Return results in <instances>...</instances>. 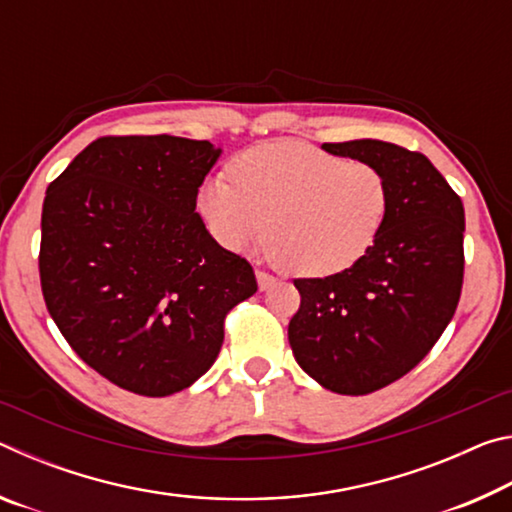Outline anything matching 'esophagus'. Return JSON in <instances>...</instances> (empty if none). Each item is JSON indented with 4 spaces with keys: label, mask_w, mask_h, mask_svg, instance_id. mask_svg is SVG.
<instances>
[{
    "label": "esophagus",
    "mask_w": 512,
    "mask_h": 512,
    "mask_svg": "<svg viewBox=\"0 0 512 512\" xmlns=\"http://www.w3.org/2000/svg\"><path fill=\"white\" fill-rule=\"evenodd\" d=\"M255 275H257V284H259V289H262V291L271 289L273 284H275V275H271V273H266V271H257Z\"/></svg>",
    "instance_id": "34e87169"
}]
</instances>
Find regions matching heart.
<instances>
[{"instance_id": "heart-1", "label": "heart", "mask_w": 512, "mask_h": 512, "mask_svg": "<svg viewBox=\"0 0 512 512\" xmlns=\"http://www.w3.org/2000/svg\"><path fill=\"white\" fill-rule=\"evenodd\" d=\"M228 178L198 187L196 210L228 250L266 235L268 250L300 277L350 271L375 248L391 216V183L377 164L302 142H268L228 162Z\"/></svg>"}]
</instances>
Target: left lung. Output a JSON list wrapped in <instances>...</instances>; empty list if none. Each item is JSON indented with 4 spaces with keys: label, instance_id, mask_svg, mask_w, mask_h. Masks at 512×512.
<instances>
[{
    "label": "left lung",
    "instance_id": "obj_1",
    "mask_svg": "<svg viewBox=\"0 0 512 512\" xmlns=\"http://www.w3.org/2000/svg\"><path fill=\"white\" fill-rule=\"evenodd\" d=\"M368 160L391 183V216L375 248L329 277H298L300 309L289 343L300 368L327 391L366 395L413 370L461 300L463 203L420 151L381 140L323 144Z\"/></svg>",
    "mask_w": 512,
    "mask_h": 512
}]
</instances>
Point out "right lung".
Wrapping results in <instances>:
<instances>
[{
	"instance_id": "obj_1",
	"label": "right lung",
	"mask_w": 512,
	"mask_h": 512,
	"mask_svg": "<svg viewBox=\"0 0 512 512\" xmlns=\"http://www.w3.org/2000/svg\"><path fill=\"white\" fill-rule=\"evenodd\" d=\"M221 149L173 135H106L42 205L40 287L60 334L112 384L173 395L210 370L232 307L257 280L196 214Z\"/></svg>"
}]
</instances>
